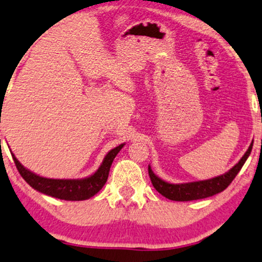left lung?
<instances>
[{
	"label": "left lung",
	"instance_id": "8db88e82",
	"mask_svg": "<svg viewBox=\"0 0 262 262\" xmlns=\"http://www.w3.org/2000/svg\"><path fill=\"white\" fill-rule=\"evenodd\" d=\"M251 148H253V142H251L249 148H248L243 157L241 158L239 162L234 167L231 168L227 173L220 175V177L208 179V180L193 181V183L186 184H169L158 178L152 171L150 165H148V175H150L151 183L154 185V187L160 192L162 196L168 198V200L178 202L202 200V198L211 197L214 194L220 193V192H223L228 185L232 183L238 171L242 169L243 164L246 163L247 158L249 157Z\"/></svg>",
	"mask_w": 262,
	"mask_h": 262
}]
</instances>
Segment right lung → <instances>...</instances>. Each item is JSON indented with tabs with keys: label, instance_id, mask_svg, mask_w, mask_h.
Here are the masks:
<instances>
[{
	"label": "right lung",
	"instance_id": "1",
	"mask_svg": "<svg viewBox=\"0 0 262 262\" xmlns=\"http://www.w3.org/2000/svg\"><path fill=\"white\" fill-rule=\"evenodd\" d=\"M123 146L124 144H121L117 147L112 148L105 156L99 169L91 177L84 179H48L39 177V175L26 169L24 165L16 160L14 155H12V157L16 165V169L20 173L23 179L36 191L48 194L51 197L59 198V200L84 201L97 194L101 190L107 181L112 162Z\"/></svg>",
	"mask_w": 262,
	"mask_h": 262
}]
</instances>
